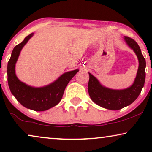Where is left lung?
<instances>
[{"mask_svg": "<svg viewBox=\"0 0 152 152\" xmlns=\"http://www.w3.org/2000/svg\"><path fill=\"white\" fill-rule=\"evenodd\" d=\"M127 45L136 53L139 66L136 77L132 86L123 90H113L103 86L98 80L89 74L88 91L91 98L97 105L109 110H119L134 102L140 95L145 81L146 61L136 41L130 37H124Z\"/></svg>", "mask_w": 152, "mask_h": 152, "instance_id": "1", "label": "left lung"}]
</instances>
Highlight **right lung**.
<instances>
[{
  "label": "right lung",
  "instance_id": "right-lung-1",
  "mask_svg": "<svg viewBox=\"0 0 152 152\" xmlns=\"http://www.w3.org/2000/svg\"><path fill=\"white\" fill-rule=\"evenodd\" d=\"M33 34L34 33L27 36L12 50L7 64V81L12 95L23 107L36 111H43L59 104L68 82L79 70L66 72L50 84L40 88L28 86L20 82L16 75L15 65L22 48Z\"/></svg>",
  "mask_w": 152,
  "mask_h": 152
}]
</instances>
